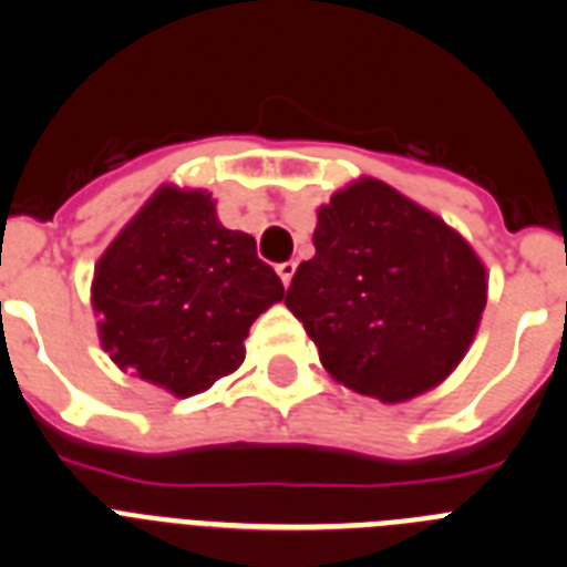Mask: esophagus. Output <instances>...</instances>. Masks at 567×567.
Here are the masks:
<instances>
[{
    "mask_svg": "<svg viewBox=\"0 0 567 567\" xmlns=\"http://www.w3.org/2000/svg\"><path fill=\"white\" fill-rule=\"evenodd\" d=\"M277 274H279V279H282L285 288H288L290 279H293V274H296V262H293V259H288V262H279L277 265Z\"/></svg>",
    "mask_w": 567,
    "mask_h": 567,
    "instance_id": "obj_1",
    "label": "esophagus"
}]
</instances>
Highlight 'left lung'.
<instances>
[{"label": "left lung", "instance_id": "8db88e82", "mask_svg": "<svg viewBox=\"0 0 567 567\" xmlns=\"http://www.w3.org/2000/svg\"><path fill=\"white\" fill-rule=\"evenodd\" d=\"M313 246L285 305L339 384L404 404L455 372L488 293L486 265L461 231L359 177L319 206Z\"/></svg>", "mask_w": 567, "mask_h": 567}]
</instances>
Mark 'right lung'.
Here are the masks:
<instances>
[{
  "label": "right lung",
  "mask_w": 567,
  "mask_h": 567,
  "mask_svg": "<svg viewBox=\"0 0 567 567\" xmlns=\"http://www.w3.org/2000/svg\"><path fill=\"white\" fill-rule=\"evenodd\" d=\"M214 206L206 188L161 186L101 254L90 288L115 367L175 398L231 375L254 319L285 299L257 239L223 226Z\"/></svg>",
  "instance_id": "1"
}]
</instances>
